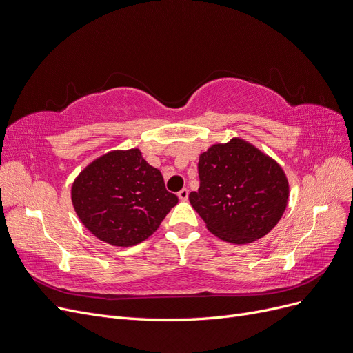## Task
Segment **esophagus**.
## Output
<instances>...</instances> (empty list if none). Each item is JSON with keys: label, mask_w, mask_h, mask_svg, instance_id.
Wrapping results in <instances>:
<instances>
[{"label": "esophagus", "mask_w": 353, "mask_h": 353, "mask_svg": "<svg viewBox=\"0 0 353 353\" xmlns=\"http://www.w3.org/2000/svg\"><path fill=\"white\" fill-rule=\"evenodd\" d=\"M188 198H189V190L188 189H181L179 192V199L180 201H188Z\"/></svg>", "instance_id": "obj_1"}]
</instances>
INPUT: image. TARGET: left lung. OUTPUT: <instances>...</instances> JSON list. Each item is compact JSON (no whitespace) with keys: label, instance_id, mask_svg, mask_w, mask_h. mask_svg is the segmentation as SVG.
I'll list each match as a JSON object with an SVG mask.
<instances>
[{"label":"left lung","instance_id":"1","mask_svg":"<svg viewBox=\"0 0 353 353\" xmlns=\"http://www.w3.org/2000/svg\"><path fill=\"white\" fill-rule=\"evenodd\" d=\"M198 192L189 201L206 228L231 244H249L275 227L290 198L282 167L253 143L232 138L199 155Z\"/></svg>","mask_w":353,"mask_h":353}]
</instances>
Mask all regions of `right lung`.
<instances>
[{
    "mask_svg": "<svg viewBox=\"0 0 353 353\" xmlns=\"http://www.w3.org/2000/svg\"><path fill=\"white\" fill-rule=\"evenodd\" d=\"M71 199L84 227L117 247L147 240L179 202L138 148L110 151L90 163L74 180Z\"/></svg>",
    "mask_w": 353,
    "mask_h": 353,
    "instance_id": "1",
    "label": "right lung"
}]
</instances>
